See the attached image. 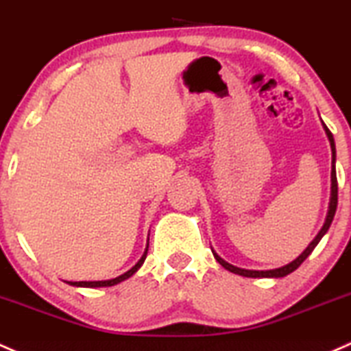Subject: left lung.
I'll list each match as a JSON object with an SVG mask.
<instances>
[{
    "mask_svg": "<svg viewBox=\"0 0 351 351\" xmlns=\"http://www.w3.org/2000/svg\"><path fill=\"white\" fill-rule=\"evenodd\" d=\"M323 128L324 131H326V136L328 139H330V145H331V198H330V210H328V215H326V220H324V225L322 230L318 232V235H316L315 239H313V242L309 243L308 247H306L304 252L301 254L298 259H294L293 263H289L287 265H282V267L279 269H271V271H249V269H241V267H235V265L225 263L220 256H217L215 252H213V257L217 259V263H219L222 267L227 269V271L234 272V274H239V276H243V278H284V276L291 274L293 271H296L300 265L304 263L306 257L309 256V254L313 252V249H315L316 245H318V242L322 241V237L324 234L328 232V228H330L331 222H333V217H335V212H337V205H338V182H337V168H335V160H337V149H335V139H333V134H331L330 129L326 128V124L323 123Z\"/></svg>",
    "mask_w": 351,
    "mask_h": 351,
    "instance_id": "8db88e82",
    "label": "left lung"
}]
</instances>
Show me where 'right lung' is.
I'll return each instance as SVG.
<instances>
[{"label":"right lung","mask_w":351,"mask_h":351,"mask_svg":"<svg viewBox=\"0 0 351 351\" xmlns=\"http://www.w3.org/2000/svg\"><path fill=\"white\" fill-rule=\"evenodd\" d=\"M146 254H147V249L145 250V254H143L141 259L138 261V264L134 265V267L129 269L128 272H124V274H121L119 278H114V279H109V281H79V282H72V281H67L70 286H77V287H108V286H114V284H119L121 281H126L128 278H131L132 274H134L136 271H138L139 267H141L143 263H145L146 259Z\"/></svg>","instance_id":"obj_1"}]
</instances>
